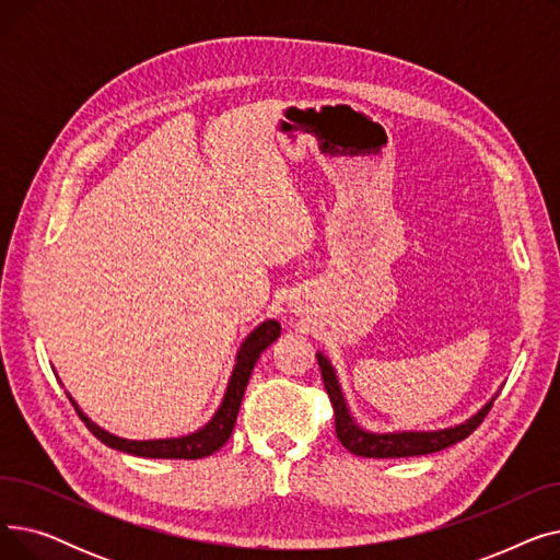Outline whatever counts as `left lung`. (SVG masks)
Here are the masks:
<instances>
[{
	"label": "left lung",
	"mask_w": 560,
	"mask_h": 560,
	"mask_svg": "<svg viewBox=\"0 0 560 560\" xmlns=\"http://www.w3.org/2000/svg\"><path fill=\"white\" fill-rule=\"evenodd\" d=\"M317 365L322 370V378H325V388L329 393V399L334 404V413H336V435L342 443L345 450H349L351 454L363 456V458H404V456H424V454H433L440 450H447L460 440H465L469 433H472L483 418L488 416V410L492 408V401L497 399L499 393H494V397L483 404L477 413L456 424V427H447V429H435V431H393V433H376V431H368L363 429L351 410L347 406L345 393L340 388V381L336 374V368L331 365V361L317 351ZM502 390V388H499Z\"/></svg>",
	"instance_id": "left-lung-1"
}]
</instances>
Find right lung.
Instances as JSON below:
<instances>
[{
    "instance_id": "add662e5",
    "label": "right lung",
    "mask_w": 560,
    "mask_h": 560,
    "mask_svg": "<svg viewBox=\"0 0 560 560\" xmlns=\"http://www.w3.org/2000/svg\"><path fill=\"white\" fill-rule=\"evenodd\" d=\"M281 336V325L277 319H265L260 325L243 340L238 354H235V365L233 372L229 376V384L224 390V397L218 406V410L213 413V418L206 422L201 429L188 433V435H179V438H159V440H129V438H120L115 433H108L106 429H102L100 424H95L91 418H88L83 410L79 408V404L72 399V395L68 393V399L72 401L74 410L79 413V418L85 422V427L91 429V433L95 438H100L102 443L110 450L125 452L131 456H142V458H203L211 456L213 452H218L233 431L235 418H238V408L245 395V388L249 384L252 370L260 357L262 349H268L277 338Z\"/></svg>"
}]
</instances>
